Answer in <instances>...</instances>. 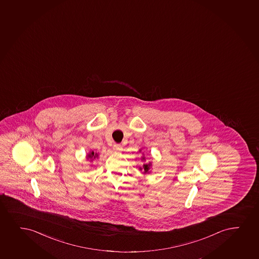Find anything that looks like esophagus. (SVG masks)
I'll use <instances>...</instances> for the list:
<instances>
[{
  "instance_id": "obj_1",
  "label": "esophagus",
  "mask_w": 259,
  "mask_h": 259,
  "mask_svg": "<svg viewBox=\"0 0 259 259\" xmlns=\"http://www.w3.org/2000/svg\"><path fill=\"white\" fill-rule=\"evenodd\" d=\"M113 150L115 151H121L122 150V147H121V145H120V144H114Z\"/></svg>"
}]
</instances>
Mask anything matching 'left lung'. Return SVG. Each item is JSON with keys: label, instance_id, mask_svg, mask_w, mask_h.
<instances>
[{"label": "left lung", "instance_id": "8db88e82", "mask_svg": "<svg viewBox=\"0 0 259 259\" xmlns=\"http://www.w3.org/2000/svg\"><path fill=\"white\" fill-rule=\"evenodd\" d=\"M144 159H145V157H143V160H144ZM150 167H151V163H150V164H144V166H143L144 172H148L149 170H150ZM140 169H141V168H140Z\"/></svg>", "mask_w": 259, "mask_h": 259}]
</instances>
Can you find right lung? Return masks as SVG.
I'll return each mask as SVG.
<instances>
[{"instance_id": "add662e5", "label": "right lung", "mask_w": 259, "mask_h": 259, "mask_svg": "<svg viewBox=\"0 0 259 259\" xmlns=\"http://www.w3.org/2000/svg\"><path fill=\"white\" fill-rule=\"evenodd\" d=\"M98 157V154L95 153L94 151H92L91 153H89V154L88 155V158H95V157Z\"/></svg>"}]
</instances>
